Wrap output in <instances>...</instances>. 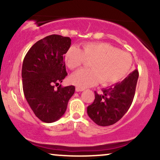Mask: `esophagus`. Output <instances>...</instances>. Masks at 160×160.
<instances>
[{
    "mask_svg": "<svg viewBox=\"0 0 160 160\" xmlns=\"http://www.w3.org/2000/svg\"><path fill=\"white\" fill-rule=\"evenodd\" d=\"M84 89H82V88H80V87H76V92H82L83 91Z\"/></svg>",
    "mask_w": 160,
    "mask_h": 160,
    "instance_id": "1",
    "label": "esophagus"
}]
</instances>
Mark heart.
<instances>
[{
	"label": "heart",
	"mask_w": 160,
	"mask_h": 160,
	"mask_svg": "<svg viewBox=\"0 0 160 160\" xmlns=\"http://www.w3.org/2000/svg\"><path fill=\"white\" fill-rule=\"evenodd\" d=\"M67 65L78 69L90 62V69H82L72 74L70 81L78 87L86 88L100 81L104 86L120 82L129 74L132 66V56L107 43H86L82 49L71 46L65 55Z\"/></svg>",
	"instance_id": "1"
}]
</instances>
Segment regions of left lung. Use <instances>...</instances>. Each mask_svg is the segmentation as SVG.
<instances>
[{"label": "left lung", "instance_id": "8db88e82", "mask_svg": "<svg viewBox=\"0 0 160 160\" xmlns=\"http://www.w3.org/2000/svg\"><path fill=\"white\" fill-rule=\"evenodd\" d=\"M138 71L135 70L122 82L102 89V94L95 92V100L87 107L91 120L101 126L116 123L130 108L135 96Z\"/></svg>", "mask_w": 160, "mask_h": 160}]
</instances>
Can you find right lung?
Returning <instances> with one entry per match:
<instances>
[{"label": "right lung", "mask_w": 160, "mask_h": 160, "mask_svg": "<svg viewBox=\"0 0 160 160\" xmlns=\"http://www.w3.org/2000/svg\"><path fill=\"white\" fill-rule=\"evenodd\" d=\"M71 44L70 38L52 34L34 43L23 60L24 95L36 117L44 122L59 120L74 93V86L59 84L68 74L64 55Z\"/></svg>", "instance_id": "right-lung-1"}]
</instances>
